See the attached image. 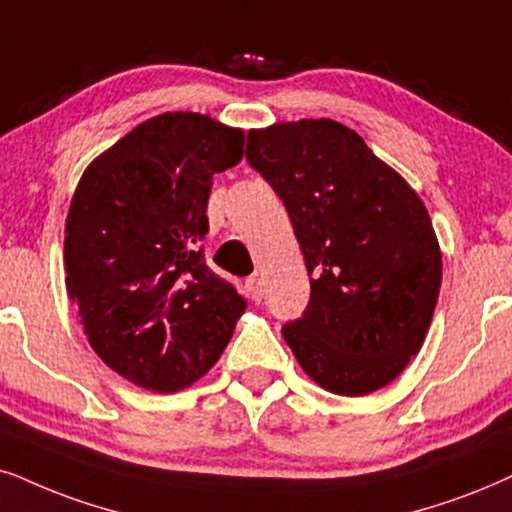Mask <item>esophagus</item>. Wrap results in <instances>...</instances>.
Here are the masks:
<instances>
[{"instance_id": "34e87169", "label": "esophagus", "mask_w": 512, "mask_h": 512, "mask_svg": "<svg viewBox=\"0 0 512 512\" xmlns=\"http://www.w3.org/2000/svg\"><path fill=\"white\" fill-rule=\"evenodd\" d=\"M245 288H248V293H250V297L255 302H260L262 300V283H260V276H250V278H245Z\"/></svg>"}]
</instances>
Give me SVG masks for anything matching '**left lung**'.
I'll list each match as a JSON object with an SVG mask.
<instances>
[{
  "label": "left lung",
  "instance_id": "left-lung-1",
  "mask_svg": "<svg viewBox=\"0 0 512 512\" xmlns=\"http://www.w3.org/2000/svg\"><path fill=\"white\" fill-rule=\"evenodd\" d=\"M248 163L286 205L307 264L302 319L283 326L323 390L364 397L423 347L442 286V252L418 193L335 120L248 132Z\"/></svg>",
  "mask_w": 512,
  "mask_h": 512
}]
</instances>
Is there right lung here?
<instances>
[{
	"label": "right lung",
	"instance_id": "add662e5",
	"mask_svg": "<svg viewBox=\"0 0 512 512\" xmlns=\"http://www.w3.org/2000/svg\"><path fill=\"white\" fill-rule=\"evenodd\" d=\"M243 129L200 113L141 122L82 174L66 219V288L103 364L151 392L203 378L245 300L205 264L212 177Z\"/></svg>",
	"mask_w": 512,
	"mask_h": 512
}]
</instances>
